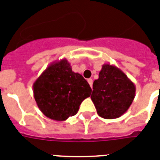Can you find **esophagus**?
<instances>
[{"mask_svg":"<svg viewBox=\"0 0 160 160\" xmlns=\"http://www.w3.org/2000/svg\"><path fill=\"white\" fill-rule=\"evenodd\" d=\"M88 84H89L90 87L92 88V79H88Z\"/></svg>","mask_w":160,"mask_h":160,"instance_id":"1","label":"esophagus"}]
</instances>
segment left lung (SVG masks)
I'll return each instance as SVG.
<instances>
[{
  "label": "left lung",
  "instance_id": "left-lung-1",
  "mask_svg": "<svg viewBox=\"0 0 160 160\" xmlns=\"http://www.w3.org/2000/svg\"><path fill=\"white\" fill-rule=\"evenodd\" d=\"M91 99L100 117L118 118L126 113L135 97V85L116 66L105 63L92 85Z\"/></svg>",
  "mask_w": 160,
  "mask_h": 160
}]
</instances>
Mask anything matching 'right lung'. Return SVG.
<instances>
[{"instance_id":"1","label":"right lung","mask_w":160,"mask_h":160,"mask_svg":"<svg viewBox=\"0 0 160 160\" xmlns=\"http://www.w3.org/2000/svg\"><path fill=\"white\" fill-rule=\"evenodd\" d=\"M33 92L38 109L46 117L65 121L77 113L92 89L87 80L63 59L47 67L33 84Z\"/></svg>"}]
</instances>
